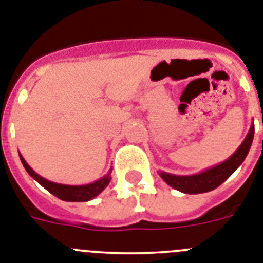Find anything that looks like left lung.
<instances>
[{
	"instance_id": "8db88e82",
	"label": "left lung",
	"mask_w": 263,
	"mask_h": 263,
	"mask_svg": "<svg viewBox=\"0 0 263 263\" xmlns=\"http://www.w3.org/2000/svg\"><path fill=\"white\" fill-rule=\"evenodd\" d=\"M253 138H254V125L250 127V131L246 135L245 140L242 141V144L239 145V148L232 157H229L227 161H223L220 165L213 166L205 172L193 176H175L161 172L160 176L163 177V180L168 185L180 192H184V193H189V195H197V193L213 191L217 186H220L241 165L246 155L249 154V149L252 147Z\"/></svg>"
}]
</instances>
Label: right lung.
Returning a JSON list of instances; mask_svg holds the SVG:
<instances>
[{
	"instance_id": "right-lung-1",
	"label": "right lung",
	"mask_w": 263,
	"mask_h": 263,
	"mask_svg": "<svg viewBox=\"0 0 263 263\" xmlns=\"http://www.w3.org/2000/svg\"><path fill=\"white\" fill-rule=\"evenodd\" d=\"M21 161L24 164L25 170L27 171V173L35 179L36 181L40 182L43 188L49 191L51 195H54L55 197L61 198L63 201H88L91 198H93L95 196H98L100 192L103 191L107 185H108L109 180H111V176L106 175L103 179L98 180V181L92 182V184H88V185H81V186H74V185H62V184H55V182H51L49 180L43 179L40 175H36L30 166L27 165V163L25 161V159L22 156Z\"/></svg>"
}]
</instances>
